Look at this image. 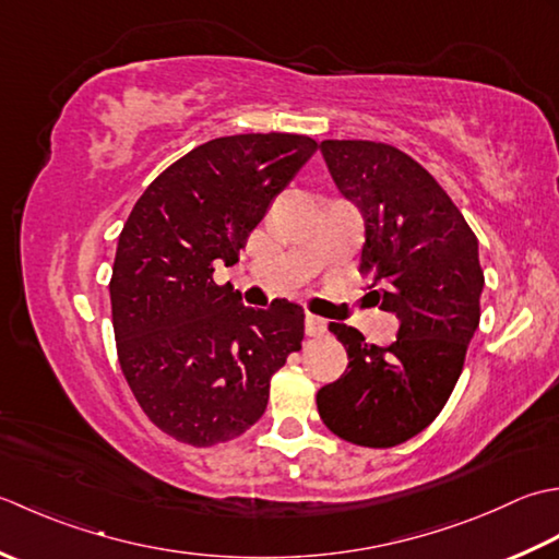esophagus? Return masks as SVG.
<instances>
[{
	"mask_svg": "<svg viewBox=\"0 0 559 559\" xmlns=\"http://www.w3.org/2000/svg\"><path fill=\"white\" fill-rule=\"evenodd\" d=\"M323 333H325V321H323V318H318L313 313H306V335L318 337V335H323Z\"/></svg>",
	"mask_w": 559,
	"mask_h": 559,
	"instance_id": "esophagus-1",
	"label": "esophagus"
}]
</instances>
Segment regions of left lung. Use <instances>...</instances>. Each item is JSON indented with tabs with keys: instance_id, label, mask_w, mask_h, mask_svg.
Listing matches in <instances>:
<instances>
[{
	"instance_id": "obj_1",
	"label": "left lung",
	"mask_w": 559,
	"mask_h": 559,
	"mask_svg": "<svg viewBox=\"0 0 559 559\" xmlns=\"http://www.w3.org/2000/svg\"><path fill=\"white\" fill-rule=\"evenodd\" d=\"M321 152L364 219L359 270L401 328L379 347L357 328L328 325L349 364L318 391V413L340 439L389 449L435 423L463 371L485 287L477 238L429 170L395 146L325 140Z\"/></svg>"
}]
</instances>
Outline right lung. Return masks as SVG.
Masks as SVG:
<instances>
[{
    "label": "right lung",
    "instance_id": "1",
    "mask_svg": "<svg viewBox=\"0 0 559 559\" xmlns=\"http://www.w3.org/2000/svg\"><path fill=\"white\" fill-rule=\"evenodd\" d=\"M316 150L304 134L219 136L170 164L124 222L110 277L118 359L168 437L212 447L243 435L265 413L272 373L301 349V306L250 309L212 275L238 263Z\"/></svg>",
    "mask_w": 559,
    "mask_h": 559
}]
</instances>
